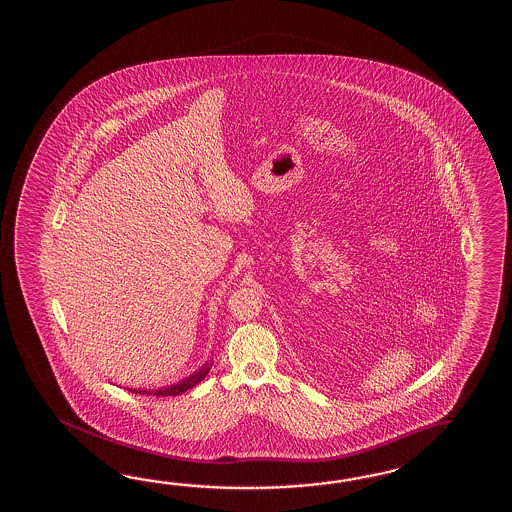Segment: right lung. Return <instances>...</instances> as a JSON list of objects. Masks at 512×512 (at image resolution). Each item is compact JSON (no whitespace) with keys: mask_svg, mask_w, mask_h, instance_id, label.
<instances>
[{"mask_svg":"<svg viewBox=\"0 0 512 512\" xmlns=\"http://www.w3.org/2000/svg\"><path fill=\"white\" fill-rule=\"evenodd\" d=\"M212 368V360H208L205 362L199 370L194 371L190 377H186L183 381L175 382V384H170V386H164V388H159V390H130L133 393H142V395H157V397H168V395H181V393H185L186 390H190V388H194L197 382L203 381L205 377H207L208 371ZM128 390V388H126Z\"/></svg>","mask_w":512,"mask_h":512,"instance_id":"obj_1","label":"right lung"}]
</instances>
